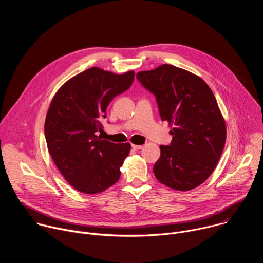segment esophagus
Segmentation results:
<instances>
[{"label":"esophagus","mask_w":263,"mask_h":263,"mask_svg":"<svg viewBox=\"0 0 263 263\" xmlns=\"http://www.w3.org/2000/svg\"><path fill=\"white\" fill-rule=\"evenodd\" d=\"M132 148H134V149H140V148H142V145L140 144V145H138V144H132Z\"/></svg>","instance_id":"esophagus-1"}]
</instances>
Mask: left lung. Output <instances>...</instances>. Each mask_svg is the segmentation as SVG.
Segmentation results:
<instances>
[{"label":"left lung","mask_w":263,"mask_h":263,"mask_svg":"<svg viewBox=\"0 0 263 263\" xmlns=\"http://www.w3.org/2000/svg\"><path fill=\"white\" fill-rule=\"evenodd\" d=\"M154 95L162 121L174 126L170 145H160L153 167L170 189H196L213 172L226 141V125L209 86L196 74L170 64L136 73Z\"/></svg>","instance_id":"obj_1"}]
</instances>
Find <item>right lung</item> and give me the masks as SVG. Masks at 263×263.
Returning <instances> with one entry per match:
<instances>
[{
  "instance_id": "1",
  "label": "right lung",
  "mask_w": 263,
  "mask_h": 263,
  "mask_svg": "<svg viewBox=\"0 0 263 263\" xmlns=\"http://www.w3.org/2000/svg\"><path fill=\"white\" fill-rule=\"evenodd\" d=\"M134 71L123 74L91 67L64 83L55 95L45 122L49 153L65 180L84 194H98L121 177L131 145L102 139L106 108L130 88Z\"/></svg>"
}]
</instances>
